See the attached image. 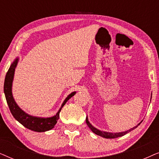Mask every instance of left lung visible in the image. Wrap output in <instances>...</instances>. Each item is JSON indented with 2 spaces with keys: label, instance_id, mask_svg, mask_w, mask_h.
<instances>
[{
  "label": "left lung",
  "instance_id": "obj_1",
  "mask_svg": "<svg viewBox=\"0 0 159 159\" xmlns=\"http://www.w3.org/2000/svg\"><path fill=\"white\" fill-rule=\"evenodd\" d=\"M142 121H141V122H142ZM86 123H87V125H88V126L89 127V128H90V129L92 130V132H94L95 134H96L97 135L101 136V137H103V138H110V139L111 138H119V137L124 136V135H125V134L128 133V132H131L132 130H133L134 129H135L136 127H138V126L140 125V123H139L138 125L135 126V127H134L133 128H132V129L127 130V131H125V132H119V133H111V132H106L100 131V130L96 129V128H95L92 125H91L90 122H89V121H88V117H87V118H86Z\"/></svg>",
  "mask_w": 159,
  "mask_h": 159
}]
</instances>
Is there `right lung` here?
Wrapping results in <instances>:
<instances>
[{"instance_id": "add662e5", "label": "right lung", "mask_w": 159, "mask_h": 159, "mask_svg": "<svg viewBox=\"0 0 159 159\" xmlns=\"http://www.w3.org/2000/svg\"><path fill=\"white\" fill-rule=\"evenodd\" d=\"M17 62H18V58H16L13 62V64L11 65L7 73H6L5 81H4V93H5L6 99V101H7L8 107H9L11 113L12 114L13 116L19 123H21L24 127H25L30 130H32V131L41 132L53 129L54 126L56 125V124L57 123V120L59 119V114L63 106L65 105V103L68 101L69 98H71L73 95H75L76 92L71 93L70 95L67 96L66 98L64 100V103H62L61 107L59 111H58L55 116L49 117V118H41V117L32 116L29 114H26L25 111H23L17 106L14 98H13L11 92L12 82L13 79H14V71L17 65Z\"/></svg>"}]
</instances>
